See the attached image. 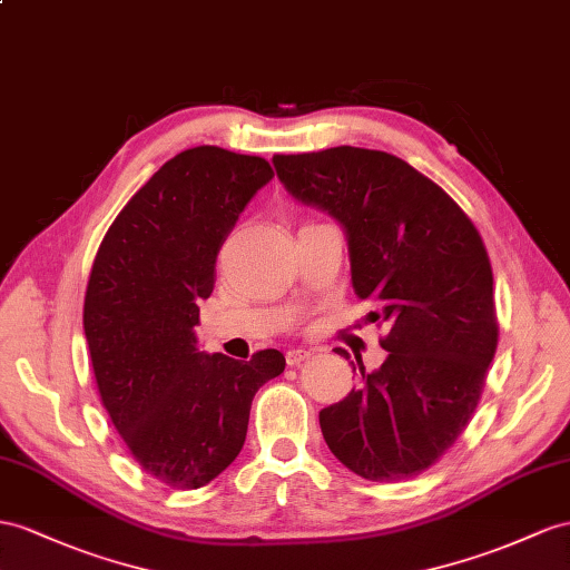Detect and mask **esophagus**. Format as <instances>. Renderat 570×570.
Returning <instances> with one entry per match:
<instances>
[{"mask_svg":"<svg viewBox=\"0 0 570 570\" xmlns=\"http://www.w3.org/2000/svg\"><path fill=\"white\" fill-rule=\"evenodd\" d=\"M311 358V352H305V348H288L286 352V363L288 366H301L303 361Z\"/></svg>","mask_w":570,"mask_h":570,"instance_id":"1","label":"esophagus"}]
</instances>
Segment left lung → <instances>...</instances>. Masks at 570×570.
<instances>
[{"instance_id": "left-lung-1", "label": "left lung", "mask_w": 570, "mask_h": 570, "mask_svg": "<svg viewBox=\"0 0 570 570\" xmlns=\"http://www.w3.org/2000/svg\"><path fill=\"white\" fill-rule=\"evenodd\" d=\"M272 164L342 224L366 320L387 327L383 366L356 358L358 385L320 412L325 443L363 479H412L462 435L487 383L499 344L487 247L443 187L392 154L334 146Z\"/></svg>"}]
</instances>
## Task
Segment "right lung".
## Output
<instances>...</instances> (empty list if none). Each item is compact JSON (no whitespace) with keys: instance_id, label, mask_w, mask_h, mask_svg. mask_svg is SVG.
Segmentation results:
<instances>
[{"instance_id":"right-lung-1","label":"right lung","mask_w":570,"mask_h":570,"mask_svg":"<svg viewBox=\"0 0 570 570\" xmlns=\"http://www.w3.org/2000/svg\"><path fill=\"white\" fill-rule=\"evenodd\" d=\"M274 178L265 158L195 146L160 166L100 243L83 298L98 395L146 474L199 489L243 450L276 348L236 361L197 348L199 303L240 212Z\"/></svg>"}]
</instances>
